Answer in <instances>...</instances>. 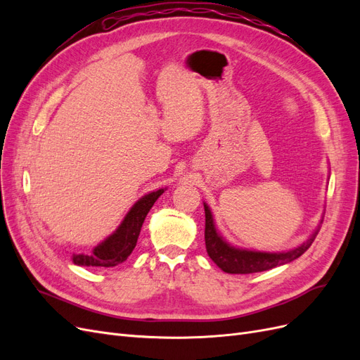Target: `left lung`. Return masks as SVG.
<instances>
[{
  "label": "left lung",
  "instance_id": "8db88e82",
  "mask_svg": "<svg viewBox=\"0 0 360 360\" xmlns=\"http://www.w3.org/2000/svg\"><path fill=\"white\" fill-rule=\"evenodd\" d=\"M205 212V249L209 257L214 261L216 266H219L226 274L234 275H248V274H257V271H264L269 269H274L276 266L290 263V261L299 258L304 250H307L314 238L317 237L320 228L315 231L307 243L300 245L296 249H291L288 252H279V254H270V252H255V250H246V249H237L228 245L224 238L216 233V228L213 224V217L210 209L204 204Z\"/></svg>",
  "mask_w": 360,
  "mask_h": 360
}]
</instances>
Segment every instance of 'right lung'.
<instances>
[{
	"label": "right lung",
	"instance_id": "right-lung-1",
	"mask_svg": "<svg viewBox=\"0 0 360 360\" xmlns=\"http://www.w3.org/2000/svg\"><path fill=\"white\" fill-rule=\"evenodd\" d=\"M163 193V189L151 192L141 198L130 212L126 214L124 221L118 226V230L106 238L103 243L96 246L93 254H73V263L78 266L91 267H114L132 254L136 246L141 226L144 224L147 213Z\"/></svg>",
	"mask_w": 360,
	"mask_h": 360
}]
</instances>
